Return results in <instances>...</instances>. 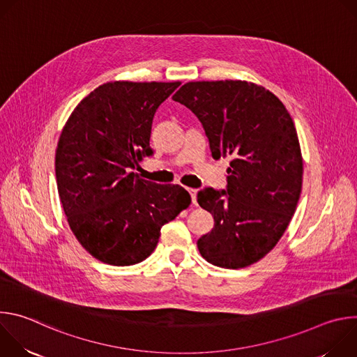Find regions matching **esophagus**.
Returning <instances> with one entry per match:
<instances>
[{"label":"esophagus","mask_w":357,"mask_h":357,"mask_svg":"<svg viewBox=\"0 0 357 357\" xmlns=\"http://www.w3.org/2000/svg\"><path fill=\"white\" fill-rule=\"evenodd\" d=\"M188 192H189V195H190V197H192V203H193V205H196V193H197V190L189 188Z\"/></svg>","instance_id":"34e87169"}]
</instances>
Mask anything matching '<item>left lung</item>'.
<instances>
[{
	"label": "left lung",
	"mask_w": 357,
	"mask_h": 357,
	"mask_svg": "<svg viewBox=\"0 0 357 357\" xmlns=\"http://www.w3.org/2000/svg\"><path fill=\"white\" fill-rule=\"evenodd\" d=\"M172 100L200 120L215 160L231 157L227 192H197L215 226L197 240L200 256L222 268H244L275 247L295 213L302 154L294 121L270 90L245 80L189 82Z\"/></svg>",
	"instance_id": "obj_1"
}]
</instances>
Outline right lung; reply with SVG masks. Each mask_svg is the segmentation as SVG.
<instances>
[{
	"label": "right lung",
	"mask_w": 357,
	"mask_h": 357,
	"mask_svg": "<svg viewBox=\"0 0 357 357\" xmlns=\"http://www.w3.org/2000/svg\"><path fill=\"white\" fill-rule=\"evenodd\" d=\"M179 84L105 83L80 101L62 130L55 157L62 208L77 241L101 263L144 261L162 226L190 205L182 186L131 172L152 154V119Z\"/></svg>",
	"instance_id": "obj_1"
}]
</instances>
